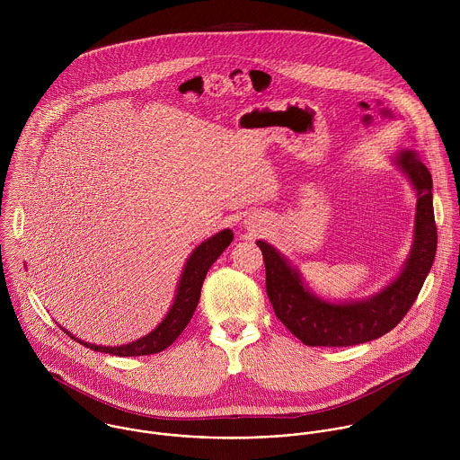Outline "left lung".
<instances>
[{"label": "left lung", "instance_id": "obj_1", "mask_svg": "<svg viewBox=\"0 0 460 460\" xmlns=\"http://www.w3.org/2000/svg\"><path fill=\"white\" fill-rule=\"evenodd\" d=\"M394 161L407 175L418 197L414 241L402 272L376 296L349 303L321 299L276 248L257 241L265 263V290L274 314L305 345L349 347L386 334L405 317L430 272L438 248L432 175L414 150H400Z\"/></svg>", "mask_w": 460, "mask_h": 460}]
</instances>
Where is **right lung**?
I'll use <instances>...</instances> for the list:
<instances>
[{
    "label": "right lung",
    "instance_id": "add662e5",
    "mask_svg": "<svg viewBox=\"0 0 460 460\" xmlns=\"http://www.w3.org/2000/svg\"><path fill=\"white\" fill-rule=\"evenodd\" d=\"M232 241H234L232 230L225 228L198 246L197 250L190 255V259L186 261L170 312L166 314V317L163 319V323L157 328L150 331L148 334H145L143 338L134 340L131 343H126L120 347H102V345H93V343L83 341V340L72 336L68 331H66V334L72 340L79 341L81 345H84L95 352H106V354L122 356V358L146 356V354H155V352L164 350L181 336V332L190 324V321L197 310L199 292H201V285H203L207 270L210 269L212 263L217 261V257L230 246Z\"/></svg>",
    "mask_w": 460,
    "mask_h": 460
}]
</instances>
